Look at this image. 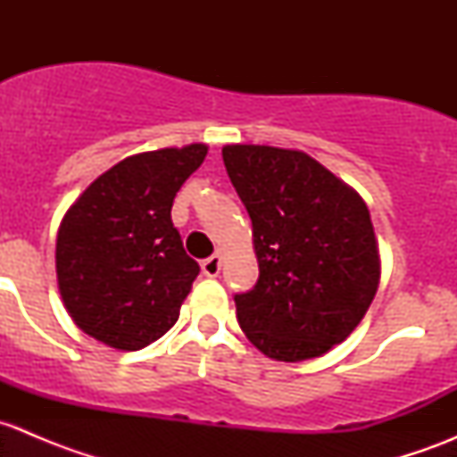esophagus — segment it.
Wrapping results in <instances>:
<instances>
[{
    "instance_id": "1",
    "label": "esophagus",
    "mask_w": 457,
    "mask_h": 457,
    "mask_svg": "<svg viewBox=\"0 0 457 457\" xmlns=\"http://www.w3.org/2000/svg\"><path fill=\"white\" fill-rule=\"evenodd\" d=\"M201 270H203V274L210 276V278L219 276V271H220V256L219 254H212L210 258H205V261L201 262Z\"/></svg>"
}]
</instances>
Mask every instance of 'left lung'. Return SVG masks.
<instances>
[{
	"instance_id": "obj_1",
	"label": "left lung",
	"mask_w": 457,
	"mask_h": 457,
	"mask_svg": "<svg viewBox=\"0 0 457 457\" xmlns=\"http://www.w3.org/2000/svg\"><path fill=\"white\" fill-rule=\"evenodd\" d=\"M223 163L252 219L258 280L237 294L241 329L265 356H322L370 310L380 280L365 201L310 154L225 145Z\"/></svg>"
}]
</instances>
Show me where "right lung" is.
I'll return each instance as SVG.
<instances>
[{"instance_id": "right-lung-1", "label": "right lung", "mask_w": 457, "mask_h": 457, "mask_svg": "<svg viewBox=\"0 0 457 457\" xmlns=\"http://www.w3.org/2000/svg\"><path fill=\"white\" fill-rule=\"evenodd\" d=\"M207 145L143 152L101 174L66 212L57 280L68 314L87 336L123 352L159 340L199 276L172 223V203Z\"/></svg>"}]
</instances>
